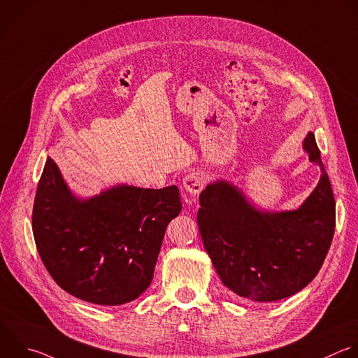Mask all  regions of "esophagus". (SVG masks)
<instances>
[{"instance_id": "1", "label": "esophagus", "mask_w": 358, "mask_h": 358, "mask_svg": "<svg viewBox=\"0 0 358 358\" xmlns=\"http://www.w3.org/2000/svg\"><path fill=\"white\" fill-rule=\"evenodd\" d=\"M205 182H206V177L201 171H191L182 180L185 191L189 192L191 195H198L203 189Z\"/></svg>"}]
</instances>
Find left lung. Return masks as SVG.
Here are the masks:
<instances>
[{
	"instance_id": "1",
	"label": "left lung",
	"mask_w": 358,
	"mask_h": 358,
	"mask_svg": "<svg viewBox=\"0 0 358 358\" xmlns=\"http://www.w3.org/2000/svg\"><path fill=\"white\" fill-rule=\"evenodd\" d=\"M302 148L320 167L310 195L291 210H267L226 180L199 195L196 220L203 248L230 291L255 302H274L303 289L319 273L331 245L336 203L315 135Z\"/></svg>"
}]
</instances>
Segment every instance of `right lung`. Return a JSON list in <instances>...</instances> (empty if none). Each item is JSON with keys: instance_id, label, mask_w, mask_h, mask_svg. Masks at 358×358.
<instances>
[{"instance_id": "add662e5", "label": "right lung", "mask_w": 358, "mask_h": 358, "mask_svg": "<svg viewBox=\"0 0 358 358\" xmlns=\"http://www.w3.org/2000/svg\"><path fill=\"white\" fill-rule=\"evenodd\" d=\"M180 212L177 185L117 184L80 198L48 156L32 230L39 256L60 288L85 302L115 306L149 288L166 227Z\"/></svg>"}]
</instances>
